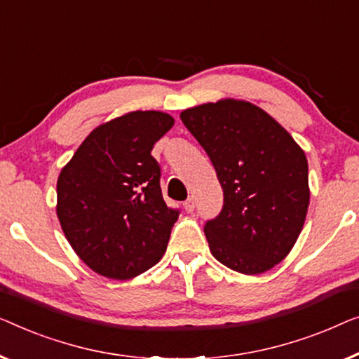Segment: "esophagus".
Returning <instances> with one entry per match:
<instances>
[{"mask_svg":"<svg viewBox=\"0 0 359 359\" xmlns=\"http://www.w3.org/2000/svg\"><path fill=\"white\" fill-rule=\"evenodd\" d=\"M184 208H185L187 213H191V211L195 210V200H194V196H190L189 200H185V203H184Z\"/></svg>","mask_w":359,"mask_h":359,"instance_id":"1","label":"esophagus"}]
</instances>
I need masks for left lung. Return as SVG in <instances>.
<instances>
[{"label":"left lung","instance_id":"obj_1","mask_svg":"<svg viewBox=\"0 0 359 359\" xmlns=\"http://www.w3.org/2000/svg\"><path fill=\"white\" fill-rule=\"evenodd\" d=\"M180 118L210 156L224 191L219 216L205 224L211 254L244 275L271 270L294 247L309 208L304 151L247 100L201 104Z\"/></svg>","mask_w":359,"mask_h":359}]
</instances>
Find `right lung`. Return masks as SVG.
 <instances>
[{
  "label": "right lung",
  "mask_w": 359,
  "mask_h": 359,
  "mask_svg": "<svg viewBox=\"0 0 359 359\" xmlns=\"http://www.w3.org/2000/svg\"><path fill=\"white\" fill-rule=\"evenodd\" d=\"M174 127L159 110H136L86 136L57 182V216L69 245L95 273L135 278L163 259L179 211L163 198L158 140Z\"/></svg>",
  "instance_id": "1"
}]
</instances>
